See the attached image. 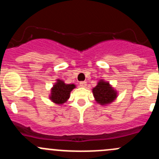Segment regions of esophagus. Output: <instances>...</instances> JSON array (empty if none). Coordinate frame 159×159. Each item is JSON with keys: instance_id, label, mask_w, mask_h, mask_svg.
I'll use <instances>...</instances> for the list:
<instances>
[{"instance_id": "esophagus-1", "label": "esophagus", "mask_w": 159, "mask_h": 159, "mask_svg": "<svg viewBox=\"0 0 159 159\" xmlns=\"http://www.w3.org/2000/svg\"><path fill=\"white\" fill-rule=\"evenodd\" d=\"M79 84L81 87L84 88V87H86V85H87V82H86V81H81V82L79 83Z\"/></svg>"}]
</instances>
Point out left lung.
<instances>
[{"label": "left lung", "instance_id": "1", "mask_svg": "<svg viewBox=\"0 0 159 159\" xmlns=\"http://www.w3.org/2000/svg\"><path fill=\"white\" fill-rule=\"evenodd\" d=\"M93 95L97 103L102 105L111 104L116 99L118 92L107 81L101 80L92 89Z\"/></svg>", "mask_w": 159, "mask_h": 159}]
</instances>
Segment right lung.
Wrapping results in <instances>:
<instances>
[{"instance_id":"obj_1","label":"right lung","mask_w":159,"mask_h":159,"mask_svg":"<svg viewBox=\"0 0 159 159\" xmlns=\"http://www.w3.org/2000/svg\"><path fill=\"white\" fill-rule=\"evenodd\" d=\"M75 88L73 84H65V81L60 79L57 80L51 89L50 99L54 103L57 105H63L70 98V91Z\"/></svg>"}]
</instances>
